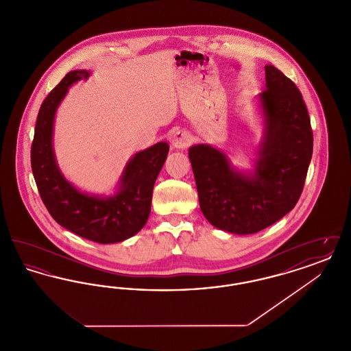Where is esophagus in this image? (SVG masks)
Wrapping results in <instances>:
<instances>
[{
	"label": "esophagus",
	"mask_w": 351,
	"mask_h": 351,
	"mask_svg": "<svg viewBox=\"0 0 351 351\" xmlns=\"http://www.w3.org/2000/svg\"><path fill=\"white\" fill-rule=\"evenodd\" d=\"M191 143H192L191 135L184 130H179L172 135V146L176 149L183 150V149H186Z\"/></svg>",
	"instance_id": "34e87169"
}]
</instances>
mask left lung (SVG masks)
I'll use <instances>...</instances> for the list:
<instances>
[{"mask_svg": "<svg viewBox=\"0 0 351 351\" xmlns=\"http://www.w3.org/2000/svg\"><path fill=\"white\" fill-rule=\"evenodd\" d=\"M259 99L266 141L252 178L235 172L219 151L197 145L189 160L201 212L218 229L258 233L284 217L300 199L313 152V132L300 90L282 71L268 64Z\"/></svg>", "mask_w": 351, "mask_h": 351, "instance_id": "8db88e82", "label": "left lung"}]
</instances>
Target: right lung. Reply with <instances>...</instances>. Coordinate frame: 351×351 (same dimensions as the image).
Returning <instances> with one entry per match:
<instances>
[{"label":"right lung","instance_id":"right-lung-1","mask_svg":"<svg viewBox=\"0 0 351 351\" xmlns=\"http://www.w3.org/2000/svg\"><path fill=\"white\" fill-rule=\"evenodd\" d=\"M88 71H71L43 100L32 143V169L38 192L51 217L72 233L97 243H116L138 233L150 215L155 180L167 158L166 142L138 152L122 176L114 197L80 193L59 172L52 152V123L71 84L86 79Z\"/></svg>","mask_w":351,"mask_h":351}]
</instances>
